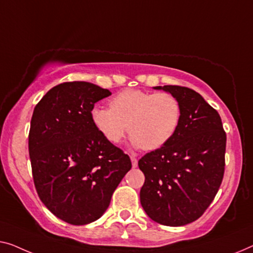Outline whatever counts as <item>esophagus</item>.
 I'll return each mask as SVG.
<instances>
[{
    "mask_svg": "<svg viewBox=\"0 0 253 253\" xmlns=\"http://www.w3.org/2000/svg\"><path fill=\"white\" fill-rule=\"evenodd\" d=\"M130 161H131V167L136 168L137 167V159L135 157H130Z\"/></svg>",
    "mask_w": 253,
    "mask_h": 253,
    "instance_id": "1",
    "label": "esophagus"
}]
</instances>
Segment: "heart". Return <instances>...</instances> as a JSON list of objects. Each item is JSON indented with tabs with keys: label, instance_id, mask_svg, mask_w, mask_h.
<instances>
[{
	"label": "heart",
	"instance_id": "1",
	"mask_svg": "<svg viewBox=\"0 0 253 253\" xmlns=\"http://www.w3.org/2000/svg\"><path fill=\"white\" fill-rule=\"evenodd\" d=\"M110 108L95 105L89 116L95 129L117 144L128 129L130 145L153 151L174 137L182 119L179 101L169 93L125 89L110 100Z\"/></svg>",
	"mask_w": 253,
	"mask_h": 253
}]
</instances>
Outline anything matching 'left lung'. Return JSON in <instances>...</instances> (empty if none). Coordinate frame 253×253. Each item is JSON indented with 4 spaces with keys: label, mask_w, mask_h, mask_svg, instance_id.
<instances>
[{
    "label": "left lung",
    "mask_w": 253,
    "mask_h": 253,
    "mask_svg": "<svg viewBox=\"0 0 253 253\" xmlns=\"http://www.w3.org/2000/svg\"><path fill=\"white\" fill-rule=\"evenodd\" d=\"M179 101L178 129L163 148L138 161L145 176L141 205L151 219L166 226L197 220L216 197L225 170L226 133L220 116L195 90L156 86Z\"/></svg>",
    "instance_id": "8db88e82"
}]
</instances>
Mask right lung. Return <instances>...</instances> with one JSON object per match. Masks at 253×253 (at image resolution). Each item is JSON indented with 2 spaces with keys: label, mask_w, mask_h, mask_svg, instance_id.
I'll return each mask as SVG.
<instances>
[{
  "label": "right lung",
  "mask_w": 253,
  "mask_h": 253,
  "mask_svg": "<svg viewBox=\"0 0 253 253\" xmlns=\"http://www.w3.org/2000/svg\"><path fill=\"white\" fill-rule=\"evenodd\" d=\"M109 95L92 83L67 82L34 109L28 136L34 184L45 207L68 224L99 219L131 168L129 157L90 120V109Z\"/></svg>",
  "instance_id": "add662e5"
}]
</instances>
